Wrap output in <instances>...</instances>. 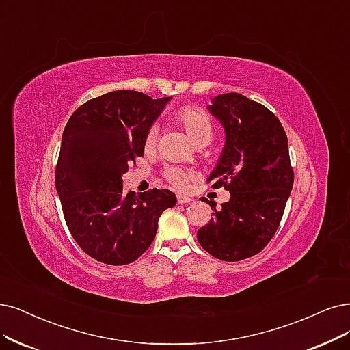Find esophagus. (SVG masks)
Instances as JSON below:
<instances>
[{"label": "esophagus", "instance_id": "esophagus-1", "mask_svg": "<svg viewBox=\"0 0 350 350\" xmlns=\"http://www.w3.org/2000/svg\"><path fill=\"white\" fill-rule=\"evenodd\" d=\"M190 200H191V199L187 198V196H185V195H177V203H178V204H187Z\"/></svg>", "mask_w": 350, "mask_h": 350}]
</instances>
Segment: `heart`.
Segmentation results:
<instances>
[{"mask_svg": "<svg viewBox=\"0 0 350 350\" xmlns=\"http://www.w3.org/2000/svg\"><path fill=\"white\" fill-rule=\"evenodd\" d=\"M176 116H177V121L183 125L186 133L190 135L193 141L196 142V144L203 139L212 138V131H213L212 121L209 118V115L203 109L198 107L186 105L177 111ZM157 139H159V125L152 124L148 126L147 133L144 135V148L147 151H151L155 147V144H157ZM163 177L167 180V183H170L172 186L177 189H185L189 183V180L193 177V172L183 167L168 165L164 168Z\"/></svg>", "mask_w": 350, "mask_h": 350, "instance_id": "1", "label": "heart"}]
</instances>
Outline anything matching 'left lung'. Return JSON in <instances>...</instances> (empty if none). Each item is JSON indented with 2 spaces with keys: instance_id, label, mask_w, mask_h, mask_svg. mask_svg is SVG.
<instances>
[{
  "instance_id": "8db88e82",
  "label": "left lung",
  "mask_w": 350,
  "mask_h": 350,
  "mask_svg": "<svg viewBox=\"0 0 350 350\" xmlns=\"http://www.w3.org/2000/svg\"><path fill=\"white\" fill-rule=\"evenodd\" d=\"M209 111L222 122L226 141L209 176L212 189L225 187L230 199L198 230L200 247L222 261H242L261 252L273 239L293 189L287 134L262 103L239 94L213 99Z\"/></svg>"
}]
</instances>
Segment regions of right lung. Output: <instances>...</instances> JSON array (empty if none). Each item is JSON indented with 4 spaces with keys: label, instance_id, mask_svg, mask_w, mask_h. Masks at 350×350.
Wrapping results in <instances>:
<instances>
[{
    "label": "right lung",
    "instance_id": "right-lung-1",
    "mask_svg": "<svg viewBox=\"0 0 350 350\" xmlns=\"http://www.w3.org/2000/svg\"><path fill=\"white\" fill-rule=\"evenodd\" d=\"M168 100L113 90L85 102L64 126L55 174L63 216L76 243L99 262L138 260L161 213L177 202L167 189L138 196L122 189V174L144 155V135Z\"/></svg>",
    "mask_w": 350,
    "mask_h": 350
}]
</instances>
